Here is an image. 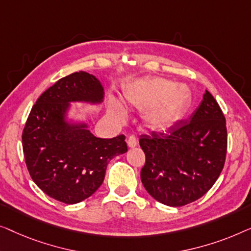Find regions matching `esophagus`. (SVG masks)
Returning a JSON list of instances; mask_svg holds the SVG:
<instances>
[{"label": "esophagus", "instance_id": "34e87169", "mask_svg": "<svg viewBox=\"0 0 251 251\" xmlns=\"http://www.w3.org/2000/svg\"><path fill=\"white\" fill-rule=\"evenodd\" d=\"M127 146H128L129 148H135L137 146L136 137L133 136V135L128 136V139H127Z\"/></svg>", "mask_w": 251, "mask_h": 251}]
</instances>
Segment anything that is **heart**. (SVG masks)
<instances>
[{"label": "heart", "mask_w": 251, "mask_h": 251, "mask_svg": "<svg viewBox=\"0 0 251 251\" xmlns=\"http://www.w3.org/2000/svg\"><path fill=\"white\" fill-rule=\"evenodd\" d=\"M127 103L144 110V119L153 128L174 124L184 115L192 100V92L186 84H176L165 78H150L130 83L124 91ZM109 111L116 118L125 117V109L115 99L109 102Z\"/></svg>", "instance_id": "heart-1"}]
</instances>
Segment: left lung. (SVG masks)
<instances>
[{
    "instance_id": "1",
    "label": "left lung",
    "mask_w": 251,
    "mask_h": 251,
    "mask_svg": "<svg viewBox=\"0 0 251 251\" xmlns=\"http://www.w3.org/2000/svg\"><path fill=\"white\" fill-rule=\"evenodd\" d=\"M146 153L141 181L149 195L171 207L191 203L208 192L221 175L227 148L226 122L206 91L190 117L166 133L141 135Z\"/></svg>"
}]
</instances>
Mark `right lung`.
<instances>
[{"label": "right lung", "instance_id": "right-lung-1", "mask_svg": "<svg viewBox=\"0 0 251 251\" xmlns=\"http://www.w3.org/2000/svg\"><path fill=\"white\" fill-rule=\"evenodd\" d=\"M104 89L89 73L59 79L33 105L23 132L28 172L45 195L74 204L100 188L112 158L127 151L125 135L94 136L86 123L67 121L72 102L101 103Z\"/></svg>", "mask_w": 251, "mask_h": 251}]
</instances>
